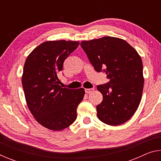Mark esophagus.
I'll return each mask as SVG.
<instances>
[{
    "label": "esophagus",
    "mask_w": 161,
    "mask_h": 161,
    "mask_svg": "<svg viewBox=\"0 0 161 161\" xmlns=\"http://www.w3.org/2000/svg\"><path fill=\"white\" fill-rule=\"evenodd\" d=\"M94 91V88H91V89H85V92L86 94H90L92 92Z\"/></svg>",
    "instance_id": "esophagus-1"
}]
</instances>
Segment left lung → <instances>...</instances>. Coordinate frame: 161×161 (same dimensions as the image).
I'll return each instance as SVG.
<instances>
[{
	"label": "left lung",
	"mask_w": 161,
	"mask_h": 161,
	"mask_svg": "<svg viewBox=\"0 0 161 161\" xmlns=\"http://www.w3.org/2000/svg\"><path fill=\"white\" fill-rule=\"evenodd\" d=\"M81 47L97 72L107 75L109 81L97 86L103 100L97 105V117L110 126L124 124L141 102L144 78L141 56L121 38L105 36L82 41Z\"/></svg>",
	"instance_id": "obj_1"
}]
</instances>
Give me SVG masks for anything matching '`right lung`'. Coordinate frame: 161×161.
Here are the masks:
<instances>
[{"instance_id":"obj_1","label":"right lung","mask_w":161,"mask_h":161,"mask_svg":"<svg viewBox=\"0 0 161 161\" xmlns=\"http://www.w3.org/2000/svg\"><path fill=\"white\" fill-rule=\"evenodd\" d=\"M78 41L53 40L38 45L27 58L22 84L27 105L35 120L47 129L62 130L74 123L84 89L62 88L58 77Z\"/></svg>"}]
</instances>
